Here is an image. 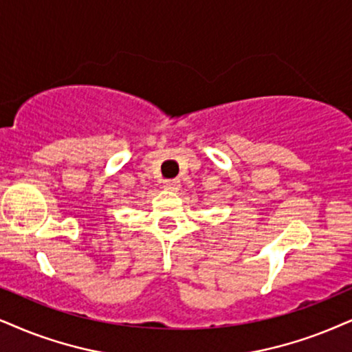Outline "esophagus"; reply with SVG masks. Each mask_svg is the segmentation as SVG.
<instances>
[{"label":"esophagus","instance_id":"1","mask_svg":"<svg viewBox=\"0 0 352 352\" xmlns=\"http://www.w3.org/2000/svg\"><path fill=\"white\" fill-rule=\"evenodd\" d=\"M164 188L168 190V191H179V188H180V180H177V179L166 180V182H164Z\"/></svg>","mask_w":352,"mask_h":352}]
</instances>
